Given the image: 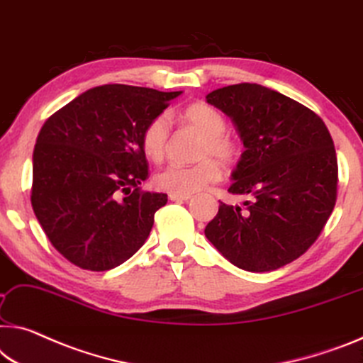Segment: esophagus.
Segmentation results:
<instances>
[{
    "label": "esophagus",
    "instance_id": "1",
    "mask_svg": "<svg viewBox=\"0 0 363 363\" xmlns=\"http://www.w3.org/2000/svg\"><path fill=\"white\" fill-rule=\"evenodd\" d=\"M169 198H170V201H180V203H183V201L191 199V194H174V193H170Z\"/></svg>",
    "mask_w": 363,
    "mask_h": 363
}]
</instances>
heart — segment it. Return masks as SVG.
<instances>
[{
  "mask_svg": "<svg viewBox=\"0 0 363 363\" xmlns=\"http://www.w3.org/2000/svg\"><path fill=\"white\" fill-rule=\"evenodd\" d=\"M182 120L188 126L203 135L199 147V157H204L193 165L172 164L157 172L154 177L155 186L162 191L174 194H193L203 189L209 183L219 182L222 178V167L214 158L225 164H232L240 155V143L225 133V118L219 110L206 102H194L182 110ZM170 139V120L167 115L154 116L144 126L141 135V147L150 160L159 162L165 155Z\"/></svg>",
  "mask_w": 363,
  "mask_h": 363,
  "instance_id": "heart-1",
  "label": "heart"
}]
</instances>
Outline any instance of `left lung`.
Wrapping results in <instances>:
<instances>
[{
    "instance_id": "1",
    "label": "left lung",
    "mask_w": 363,
    "mask_h": 363,
    "mask_svg": "<svg viewBox=\"0 0 363 363\" xmlns=\"http://www.w3.org/2000/svg\"><path fill=\"white\" fill-rule=\"evenodd\" d=\"M230 116L245 150L228 193L245 208L222 203L204 228L224 258L250 272L274 271L302 256L334 209L337 157L320 116L259 84H233L206 96Z\"/></svg>"
}]
</instances>
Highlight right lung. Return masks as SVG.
Here are the masks:
<instances>
[{"label":"right lung","instance_id":"add662e5","mask_svg":"<svg viewBox=\"0 0 363 363\" xmlns=\"http://www.w3.org/2000/svg\"><path fill=\"white\" fill-rule=\"evenodd\" d=\"M180 94L105 84L43 123L32 159V208L72 264L113 269L147 240L167 194L139 188L149 177L141 135Z\"/></svg>","mask_w":363,"mask_h":363}]
</instances>
